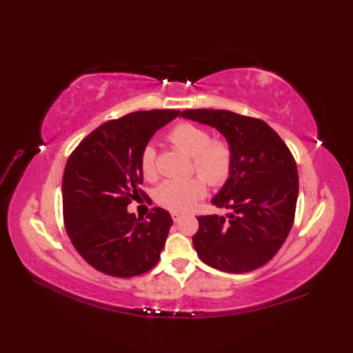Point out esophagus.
<instances>
[{
	"mask_svg": "<svg viewBox=\"0 0 353 353\" xmlns=\"http://www.w3.org/2000/svg\"><path fill=\"white\" fill-rule=\"evenodd\" d=\"M181 218H183V213H179V212H172V219H174L175 222H178Z\"/></svg>",
	"mask_w": 353,
	"mask_h": 353,
	"instance_id": "esophagus-1",
	"label": "esophagus"
}]
</instances>
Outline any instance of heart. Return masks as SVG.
I'll list each match as a JSON object with an SVG mask.
<instances>
[{
  "label": "heart",
  "instance_id": "obj_1",
  "mask_svg": "<svg viewBox=\"0 0 353 353\" xmlns=\"http://www.w3.org/2000/svg\"><path fill=\"white\" fill-rule=\"evenodd\" d=\"M169 140L185 154L193 157L194 169L209 184L221 185L225 183L232 168V152L225 141H210L209 131L194 123L176 125L169 132ZM140 165L145 179L152 181L157 178L156 150L153 145L144 147ZM202 179L193 176L188 179H168L157 187L156 201L160 206L174 212H185L206 194L205 179Z\"/></svg>",
  "mask_w": 353,
  "mask_h": 353
}]
</instances>
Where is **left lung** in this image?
Listing matches in <instances>:
<instances>
[{
    "instance_id": "obj_1",
    "label": "left lung",
    "mask_w": 353,
    "mask_h": 353,
    "mask_svg": "<svg viewBox=\"0 0 353 353\" xmlns=\"http://www.w3.org/2000/svg\"><path fill=\"white\" fill-rule=\"evenodd\" d=\"M185 119L215 128L232 152V168L212 205L225 216H199L193 244L200 259L223 272L265 265L292 230L299 175L288 147L261 119L230 110H184Z\"/></svg>"
}]
</instances>
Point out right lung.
<instances>
[{
    "label": "right lung",
    "mask_w": 353,
    "mask_h": 353,
    "mask_svg": "<svg viewBox=\"0 0 353 353\" xmlns=\"http://www.w3.org/2000/svg\"><path fill=\"white\" fill-rule=\"evenodd\" d=\"M179 110L134 112L94 130L70 154L63 174V216L74 249L95 270L141 275L160 259L172 218L153 208L147 218L128 212L140 190V159L152 137Z\"/></svg>",
    "instance_id": "1"
}]
</instances>
